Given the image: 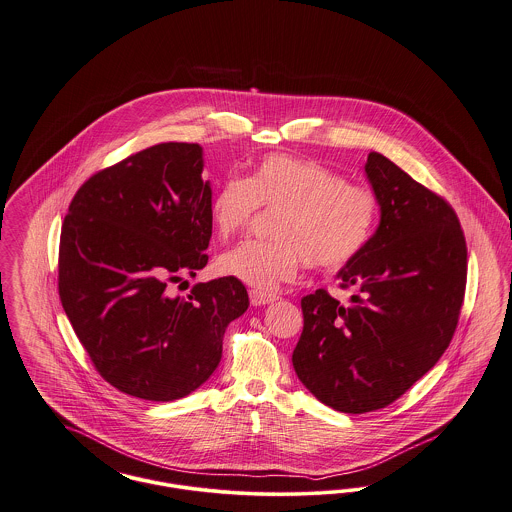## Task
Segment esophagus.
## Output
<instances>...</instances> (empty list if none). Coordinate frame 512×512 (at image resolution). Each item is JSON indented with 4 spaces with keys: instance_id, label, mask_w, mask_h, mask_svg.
<instances>
[{
    "instance_id": "34e87169",
    "label": "esophagus",
    "mask_w": 512,
    "mask_h": 512,
    "mask_svg": "<svg viewBox=\"0 0 512 512\" xmlns=\"http://www.w3.org/2000/svg\"><path fill=\"white\" fill-rule=\"evenodd\" d=\"M277 297L275 295H264V293H258V291H250V303L254 307H264V305H270Z\"/></svg>"
}]
</instances>
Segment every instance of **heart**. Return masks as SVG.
Returning <instances> with one entry per match:
<instances>
[{
	"label": "heart",
	"mask_w": 512,
	"mask_h": 512,
	"mask_svg": "<svg viewBox=\"0 0 512 512\" xmlns=\"http://www.w3.org/2000/svg\"><path fill=\"white\" fill-rule=\"evenodd\" d=\"M258 207L279 211L275 240L240 244L217 260V270L264 295L293 281L303 262L340 272L367 248L378 221V198L369 186L281 153L262 157L246 178H225L209 198L207 215L215 235L229 240L252 223Z\"/></svg>",
	"instance_id": "1"
}]
</instances>
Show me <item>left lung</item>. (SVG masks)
Wrapping results in <instances>:
<instances>
[{
    "label": "left lung",
    "mask_w": 512,
    "mask_h": 512,
    "mask_svg": "<svg viewBox=\"0 0 512 512\" xmlns=\"http://www.w3.org/2000/svg\"><path fill=\"white\" fill-rule=\"evenodd\" d=\"M367 178L380 223L338 277L355 287L343 307L326 289L301 299L303 334L293 351L299 380L343 413L386 408L435 367L458 326L468 250L452 209L380 153Z\"/></svg>",
    "instance_id": "1"
}]
</instances>
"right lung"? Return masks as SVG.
<instances>
[{"label":"right lung","instance_id":"1","mask_svg":"<svg viewBox=\"0 0 512 512\" xmlns=\"http://www.w3.org/2000/svg\"><path fill=\"white\" fill-rule=\"evenodd\" d=\"M198 143H159L81 184L62 225L58 293L95 369L124 394L172 402L217 369L246 287L219 277L171 297L205 268L209 182Z\"/></svg>","mask_w":512,"mask_h":512}]
</instances>
